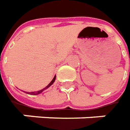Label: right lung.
I'll use <instances>...</instances> for the list:
<instances>
[{
    "mask_svg": "<svg viewBox=\"0 0 130 130\" xmlns=\"http://www.w3.org/2000/svg\"><path fill=\"white\" fill-rule=\"evenodd\" d=\"M55 78H56V76H55L54 77V78L52 79V80L51 82H50V83H49V85L47 86H46V87L44 88H43L42 90H41V91H36V92H30V93H28V94H31V95H38V94H39V93H41L43 91H44L45 89H47V88H48L50 87V86H51L52 83L55 82ZM26 93H27V92H26Z\"/></svg>",
    "mask_w": 130,
    "mask_h": 130,
    "instance_id": "right-lung-1",
    "label": "right lung"
}]
</instances>
